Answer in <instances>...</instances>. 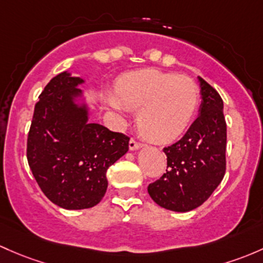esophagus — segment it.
I'll return each mask as SVG.
<instances>
[{"instance_id":"1","label":"esophagus","mask_w":263,"mask_h":263,"mask_svg":"<svg viewBox=\"0 0 263 263\" xmlns=\"http://www.w3.org/2000/svg\"><path fill=\"white\" fill-rule=\"evenodd\" d=\"M128 146H129V150H137V148L142 147V143L139 142V141H137V140H135L134 137H132V139L129 140V143H128Z\"/></svg>"}]
</instances>
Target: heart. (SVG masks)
<instances>
[{
  "instance_id": "1",
  "label": "heart",
  "mask_w": 263,
  "mask_h": 263,
  "mask_svg": "<svg viewBox=\"0 0 263 263\" xmlns=\"http://www.w3.org/2000/svg\"><path fill=\"white\" fill-rule=\"evenodd\" d=\"M110 104L140 109L137 126L154 142L178 139L189 126L199 104V88L193 79L178 74L146 69L118 79Z\"/></svg>"
}]
</instances>
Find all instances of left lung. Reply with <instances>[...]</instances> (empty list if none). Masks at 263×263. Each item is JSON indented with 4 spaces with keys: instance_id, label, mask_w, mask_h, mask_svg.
I'll return each mask as SVG.
<instances>
[{
    "instance_id": "8db88e82",
    "label": "left lung",
    "mask_w": 263,
    "mask_h": 263,
    "mask_svg": "<svg viewBox=\"0 0 263 263\" xmlns=\"http://www.w3.org/2000/svg\"><path fill=\"white\" fill-rule=\"evenodd\" d=\"M201 104L199 117L186 134L164 147L166 173L147 186L162 208L189 212L208 200L226 174L227 123L219 93L199 77Z\"/></svg>"
}]
</instances>
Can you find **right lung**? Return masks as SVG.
Wrapping results in <instances>:
<instances>
[{
    "mask_svg": "<svg viewBox=\"0 0 263 263\" xmlns=\"http://www.w3.org/2000/svg\"><path fill=\"white\" fill-rule=\"evenodd\" d=\"M83 81L60 73L35 104L26 156L32 175L49 200L64 209H87L106 194L107 170L128 151L129 137L88 123L85 108L73 103Z\"/></svg>",
    "mask_w": 263,
    "mask_h": 263,
    "instance_id": "1",
    "label": "right lung"
}]
</instances>
